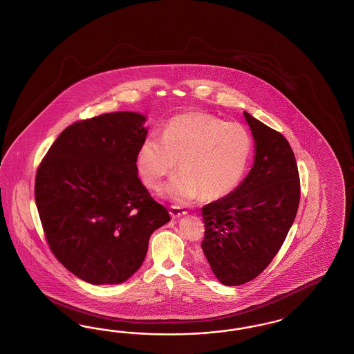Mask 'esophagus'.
<instances>
[{"instance_id":"34e87169","label":"esophagus","mask_w":354,"mask_h":354,"mask_svg":"<svg viewBox=\"0 0 354 354\" xmlns=\"http://www.w3.org/2000/svg\"><path fill=\"white\" fill-rule=\"evenodd\" d=\"M170 214L172 218H179V217L187 214V210H184V209H182L180 207L172 205V207H170Z\"/></svg>"}]
</instances>
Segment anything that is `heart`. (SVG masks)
<instances>
[{"label":"heart","mask_w":354,"mask_h":354,"mask_svg":"<svg viewBox=\"0 0 354 354\" xmlns=\"http://www.w3.org/2000/svg\"><path fill=\"white\" fill-rule=\"evenodd\" d=\"M251 150V134L242 124L185 112L166 122L162 138H144L136 167L141 180L154 189L179 159L182 170L160 192L178 204H187L200 195L207 200L229 195L243 176Z\"/></svg>","instance_id":"b5f03b06"}]
</instances>
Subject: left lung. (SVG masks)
<instances>
[{"label": "left lung", "instance_id": "1", "mask_svg": "<svg viewBox=\"0 0 354 354\" xmlns=\"http://www.w3.org/2000/svg\"><path fill=\"white\" fill-rule=\"evenodd\" d=\"M254 166L229 195L201 209L203 252L226 286L254 280L277 255L295 218L301 185L288 140L248 112Z\"/></svg>", "mask_w": 354, "mask_h": 354}]
</instances>
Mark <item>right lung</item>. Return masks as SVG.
<instances>
[{
	"mask_svg": "<svg viewBox=\"0 0 354 354\" xmlns=\"http://www.w3.org/2000/svg\"><path fill=\"white\" fill-rule=\"evenodd\" d=\"M145 122L122 111L74 122L37 169L35 201L49 247L88 283L128 280L147 257L150 235L170 221L137 176Z\"/></svg>",
	"mask_w": 354,
	"mask_h": 354,
	"instance_id": "right-lung-1",
	"label": "right lung"
}]
</instances>
